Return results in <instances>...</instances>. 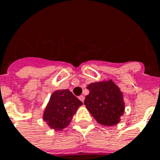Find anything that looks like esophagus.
Segmentation results:
<instances>
[{
    "mask_svg": "<svg viewBox=\"0 0 160 160\" xmlns=\"http://www.w3.org/2000/svg\"><path fill=\"white\" fill-rule=\"evenodd\" d=\"M79 99H80V100L83 102L84 101V95H80V96L79 97Z\"/></svg>",
    "mask_w": 160,
    "mask_h": 160,
    "instance_id": "esophagus-1",
    "label": "esophagus"
}]
</instances>
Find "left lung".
<instances>
[{"mask_svg":"<svg viewBox=\"0 0 160 160\" xmlns=\"http://www.w3.org/2000/svg\"><path fill=\"white\" fill-rule=\"evenodd\" d=\"M89 93L85 97L84 105L102 125L117 124L124 111L123 93L111 80L91 83L87 86Z\"/></svg>","mask_w":160,"mask_h":160,"instance_id":"8db88e82","label":"left lung"}]
</instances>
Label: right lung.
Here are the masks:
<instances>
[{
	"label": "right lung",
	"mask_w": 160,
	"mask_h": 160,
	"mask_svg": "<svg viewBox=\"0 0 160 160\" xmlns=\"http://www.w3.org/2000/svg\"><path fill=\"white\" fill-rule=\"evenodd\" d=\"M82 104L68 89L55 91L44 111L43 119L51 128L62 130L69 125L74 114Z\"/></svg>",
	"instance_id": "right-lung-1"
}]
</instances>
